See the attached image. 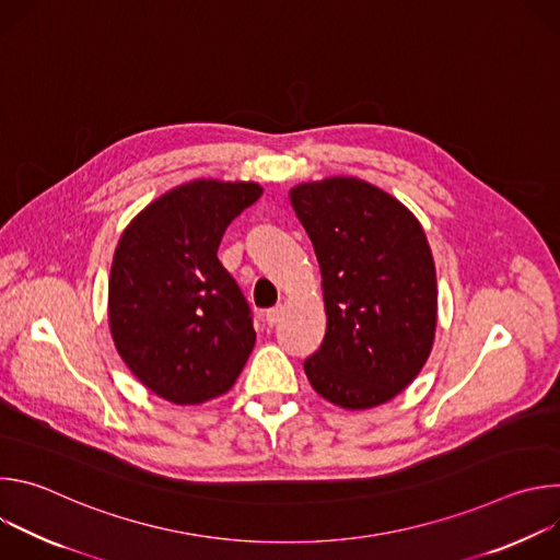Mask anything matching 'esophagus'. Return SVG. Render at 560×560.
Returning <instances> with one entry per match:
<instances>
[{"label": "esophagus", "instance_id": "34e87169", "mask_svg": "<svg viewBox=\"0 0 560 560\" xmlns=\"http://www.w3.org/2000/svg\"><path fill=\"white\" fill-rule=\"evenodd\" d=\"M281 314H283V307H281V305L266 310V324H268V326H277V324H279V318H281Z\"/></svg>", "mask_w": 560, "mask_h": 560}]
</instances>
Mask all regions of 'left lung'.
Masks as SVG:
<instances>
[{
	"label": "left lung",
	"mask_w": 560,
	"mask_h": 560,
	"mask_svg": "<svg viewBox=\"0 0 560 560\" xmlns=\"http://www.w3.org/2000/svg\"><path fill=\"white\" fill-rule=\"evenodd\" d=\"M290 203L322 268L328 330L305 359L310 385L346 410L404 392L436 330V270L419 219L357 177L299 184Z\"/></svg>",
	"instance_id": "left-lung-1"
}]
</instances>
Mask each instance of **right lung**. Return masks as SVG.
<instances>
[{"label": "right lung", "instance_id": "add662e5", "mask_svg": "<svg viewBox=\"0 0 560 560\" xmlns=\"http://www.w3.org/2000/svg\"><path fill=\"white\" fill-rule=\"evenodd\" d=\"M261 192L255 182L195 179L145 206L119 238L110 335L130 372L171 404L225 394L255 348L250 305L217 250Z\"/></svg>", "mask_w": 560, "mask_h": 560}]
</instances>
